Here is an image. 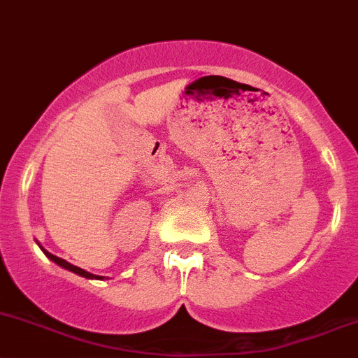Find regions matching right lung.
<instances>
[{
    "instance_id": "obj_1",
    "label": "right lung",
    "mask_w": 358,
    "mask_h": 358,
    "mask_svg": "<svg viewBox=\"0 0 358 358\" xmlns=\"http://www.w3.org/2000/svg\"><path fill=\"white\" fill-rule=\"evenodd\" d=\"M38 245H39V243H38ZM39 248L43 250V253H44V255H46L48 259H50L51 262H55V264H58V265H60V267H64V268H67V271L73 272V274H77V275H83V278H86V279H103L101 275H94V274H91V272L84 271V268L77 267V265H72V264H70V262L64 260V259H60V257H57V255H53V253H50V252H48V250H44L41 245H39Z\"/></svg>"
}]
</instances>
